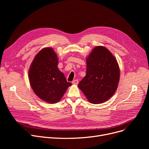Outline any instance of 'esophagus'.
I'll return each instance as SVG.
<instances>
[{"instance_id":"obj_1","label":"esophagus","mask_w":149,"mask_h":149,"mask_svg":"<svg viewBox=\"0 0 149 149\" xmlns=\"http://www.w3.org/2000/svg\"><path fill=\"white\" fill-rule=\"evenodd\" d=\"M72 83L73 84H74V85H77L78 83H79V80H74L72 81Z\"/></svg>"}]
</instances>
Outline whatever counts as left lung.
Returning <instances> with one entry per match:
<instances>
[{"label":"left lung","instance_id":"obj_1","mask_svg":"<svg viewBox=\"0 0 149 149\" xmlns=\"http://www.w3.org/2000/svg\"><path fill=\"white\" fill-rule=\"evenodd\" d=\"M86 74L78 87L90 103L100 104L114 94L120 81V68L112 54L98 46L86 59Z\"/></svg>","mask_w":149,"mask_h":149}]
</instances>
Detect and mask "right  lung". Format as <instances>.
I'll return each mask as SVG.
<instances>
[{"label":"right lung","mask_w":149,"mask_h":149,"mask_svg":"<svg viewBox=\"0 0 149 149\" xmlns=\"http://www.w3.org/2000/svg\"><path fill=\"white\" fill-rule=\"evenodd\" d=\"M57 65L56 53L52 48H45L36 55L28 72L31 86L36 95L51 104L59 101L72 85Z\"/></svg>","instance_id":"obj_1"}]
</instances>
